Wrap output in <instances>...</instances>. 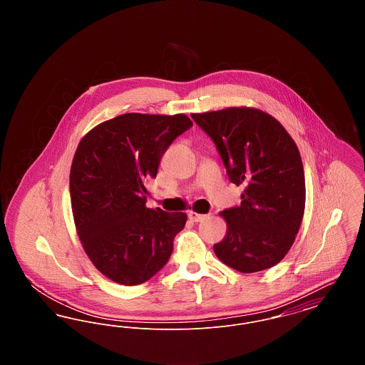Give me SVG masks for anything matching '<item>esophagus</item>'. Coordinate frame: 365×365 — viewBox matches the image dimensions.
Returning <instances> with one entry per match:
<instances>
[{
    "label": "esophagus",
    "instance_id": "1",
    "mask_svg": "<svg viewBox=\"0 0 365 365\" xmlns=\"http://www.w3.org/2000/svg\"><path fill=\"white\" fill-rule=\"evenodd\" d=\"M207 215H201V213H197V212H189V219H190L191 222H201L204 217H205Z\"/></svg>",
    "mask_w": 365,
    "mask_h": 365
}]
</instances>
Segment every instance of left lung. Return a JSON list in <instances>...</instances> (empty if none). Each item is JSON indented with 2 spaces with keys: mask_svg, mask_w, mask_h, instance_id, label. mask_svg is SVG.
Wrapping results in <instances>:
<instances>
[{
  "mask_svg": "<svg viewBox=\"0 0 365 365\" xmlns=\"http://www.w3.org/2000/svg\"><path fill=\"white\" fill-rule=\"evenodd\" d=\"M213 140L228 179L245 186L240 207L225 209L227 234L213 245L219 260L243 272L277 265L294 242L305 209L298 148L271 115L255 108L192 113Z\"/></svg>",
  "mask_w": 365,
  "mask_h": 365,
  "instance_id": "obj_1",
  "label": "left lung"
}]
</instances>
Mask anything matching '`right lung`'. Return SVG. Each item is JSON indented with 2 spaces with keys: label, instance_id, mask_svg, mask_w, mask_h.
Segmentation results:
<instances>
[{
  "label": "right lung",
  "instance_id": "obj_1",
  "mask_svg": "<svg viewBox=\"0 0 365 365\" xmlns=\"http://www.w3.org/2000/svg\"><path fill=\"white\" fill-rule=\"evenodd\" d=\"M191 125L183 113H125L79 142L71 165L72 213L88 259L106 278L135 286L170 260L187 216L146 208L145 182L156 178L168 146Z\"/></svg>",
  "mask_w": 365,
  "mask_h": 365
}]
</instances>
